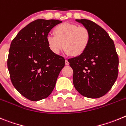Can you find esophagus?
Segmentation results:
<instances>
[{
	"instance_id": "34e87169",
	"label": "esophagus",
	"mask_w": 126,
	"mask_h": 126,
	"mask_svg": "<svg viewBox=\"0 0 126 126\" xmlns=\"http://www.w3.org/2000/svg\"><path fill=\"white\" fill-rule=\"evenodd\" d=\"M65 65H66V66L69 65V62H68L67 60H65Z\"/></svg>"
}]
</instances>
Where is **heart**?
Returning a JSON list of instances; mask_svg holds the SVG:
<instances>
[{
  "label": "heart",
  "instance_id": "b5f03b06",
  "mask_svg": "<svg viewBox=\"0 0 126 126\" xmlns=\"http://www.w3.org/2000/svg\"><path fill=\"white\" fill-rule=\"evenodd\" d=\"M53 35H48L46 42L49 49L55 54L60 53L63 45L64 53L73 57L82 55L88 48L91 34L87 28L65 22L54 28Z\"/></svg>",
  "mask_w": 126,
  "mask_h": 126
}]
</instances>
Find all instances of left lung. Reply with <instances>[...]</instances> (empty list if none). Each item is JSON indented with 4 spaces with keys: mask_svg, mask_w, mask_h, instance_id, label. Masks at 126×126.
Wrapping results in <instances>:
<instances>
[{
    "mask_svg": "<svg viewBox=\"0 0 126 126\" xmlns=\"http://www.w3.org/2000/svg\"><path fill=\"white\" fill-rule=\"evenodd\" d=\"M89 30L91 41L82 55L68 60L73 70L75 88L91 98L104 96L118 76L119 58L114 41L102 28L87 19H76Z\"/></svg>",
    "mask_w": 126,
    "mask_h": 126,
    "instance_id": "obj_1",
    "label": "left lung"
}]
</instances>
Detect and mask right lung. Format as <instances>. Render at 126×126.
Here are the masks:
<instances>
[{
	"mask_svg": "<svg viewBox=\"0 0 126 126\" xmlns=\"http://www.w3.org/2000/svg\"><path fill=\"white\" fill-rule=\"evenodd\" d=\"M61 22L55 19H37L21 29L11 42L7 59L11 81L30 100L48 97L64 67V58L53 54L46 42L51 29Z\"/></svg>",
	"mask_w": 126,
	"mask_h": 126,
	"instance_id": "obj_1",
	"label": "right lung"
}]
</instances>
